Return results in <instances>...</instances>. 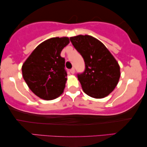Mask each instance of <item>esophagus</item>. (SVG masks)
<instances>
[{
    "instance_id": "34e87169",
    "label": "esophagus",
    "mask_w": 147,
    "mask_h": 147,
    "mask_svg": "<svg viewBox=\"0 0 147 147\" xmlns=\"http://www.w3.org/2000/svg\"><path fill=\"white\" fill-rule=\"evenodd\" d=\"M70 72H71V74H74V73H75V69H74V67H73V68H71V69H70Z\"/></svg>"
}]
</instances>
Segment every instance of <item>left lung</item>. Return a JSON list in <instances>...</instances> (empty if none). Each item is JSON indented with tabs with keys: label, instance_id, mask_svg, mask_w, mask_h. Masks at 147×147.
<instances>
[{
	"label": "left lung",
	"instance_id": "left-lung-1",
	"mask_svg": "<svg viewBox=\"0 0 147 147\" xmlns=\"http://www.w3.org/2000/svg\"><path fill=\"white\" fill-rule=\"evenodd\" d=\"M70 41L85 62L84 71L77 75L84 92L94 98L107 96L120 79L117 61L102 42L92 36H75Z\"/></svg>",
	"mask_w": 147,
	"mask_h": 147
}]
</instances>
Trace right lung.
I'll return each instance as SVG.
<instances>
[{
  "label": "right lung",
  "mask_w": 147,
  "mask_h": 147,
  "mask_svg": "<svg viewBox=\"0 0 147 147\" xmlns=\"http://www.w3.org/2000/svg\"><path fill=\"white\" fill-rule=\"evenodd\" d=\"M68 37H53L39 44L22 66V74L30 90L40 98L51 100L61 95L65 87L67 71L62 49Z\"/></svg>",
  "instance_id": "obj_1"
}]
</instances>
